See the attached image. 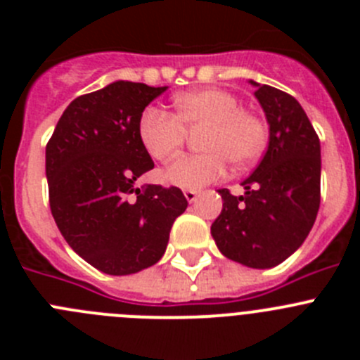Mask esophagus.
Listing matches in <instances>:
<instances>
[{"label":"esophagus","mask_w":360,"mask_h":360,"mask_svg":"<svg viewBox=\"0 0 360 360\" xmlns=\"http://www.w3.org/2000/svg\"><path fill=\"white\" fill-rule=\"evenodd\" d=\"M184 196H186L187 202L193 203V202H196V198H198V191L187 189V191H184Z\"/></svg>","instance_id":"obj_1"}]
</instances>
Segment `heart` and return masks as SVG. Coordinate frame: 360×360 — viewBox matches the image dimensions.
Masks as SVG:
<instances>
[{
	"mask_svg": "<svg viewBox=\"0 0 360 360\" xmlns=\"http://www.w3.org/2000/svg\"><path fill=\"white\" fill-rule=\"evenodd\" d=\"M176 113L146 108L139 136L157 160H169L182 149L187 129L205 128L200 155H186L165 169V182L180 189H200L227 174L229 162L241 169L259 158L266 144V126L240 98L221 88H200L174 97Z\"/></svg>",
	"mask_w": 360,
	"mask_h": 360,
	"instance_id": "heart-1",
	"label": "heart"
}]
</instances>
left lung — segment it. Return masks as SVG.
I'll return each mask as SVG.
<instances>
[{
    "label": "left lung",
    "mask_w": 360,
    "mask_h": 360,
    "mask_svg": "<svg viewBox=\"0 0 360 360\" xmlns=\"http://www.w3.org/2000/svg\"><path fill=\"white\" fill-rule=\"evenodd\" d=\"M254 91L269 122V148L241 182L243 196L219 189L224 209L211 234L219 252L250 269L283 263L303 245L321 203V144L292 95L257 84Z\"/></svg>",
    "instance_id": "1"
}]
</instances>
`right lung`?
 Wrapping results in <instances>:
<instances>
[{
	"instance_id": "1",
	"label": "right lung",
	"mask_w": 360,
	"mask_h": 360,
	"mask_svg": "<svg viewBox=\"0 0 360 360\" xmlns=\"http://www.w3.org/2000/svg\"><path fill=\"white\" fill-rule=\"evenodd\" d=\"M167 86L115 81L70 103L46 144L50 209L84 262L110 276L141 272L164 256L187 209L178 187H136L155 167L139 120Z\"/></svg>"
}]
</instances>
